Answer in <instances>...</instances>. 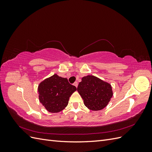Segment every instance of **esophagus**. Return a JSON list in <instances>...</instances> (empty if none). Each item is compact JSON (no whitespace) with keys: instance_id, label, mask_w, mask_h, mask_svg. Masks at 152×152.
Wrapping results in <instances>:
<instances>
[{"instance_id":"1","label":"esophagus","mask_w":152,"mask_h":152,"mask_svg":"<svg viewBox=\"0 0 152 152\" xmlns=\"http://www.w3.org/2000/svg\"><path fill=\"white\" fill-rule=\"evenodd\" d=\"M73 85H74L76 87H77V86H78V82H75L74 84H73Z\"/></svg>"}]
</instances>
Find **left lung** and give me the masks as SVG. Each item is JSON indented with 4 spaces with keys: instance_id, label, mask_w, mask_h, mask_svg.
I'll return each instance as SVG.
<instances>
[{
    "instance_id": "1",
    "label": "left lung",
    "mask_w": 152,
    "mask_h": 152,
    "mask_svg": "<svg viewBox=\"0 0 152 152\" xmlns=\"http://www.w3.org/2000/svg\"><path fill=\"white\" fill-rule=\"evenodd\" d=\"M77 91L86 107L94 111L104 108L113 96L111 85L93 75L82 78Z\"/></svg>"
}]
</instances>
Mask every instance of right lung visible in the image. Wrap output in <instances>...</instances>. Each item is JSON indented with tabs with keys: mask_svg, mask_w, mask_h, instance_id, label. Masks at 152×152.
I'll return each mask as SVG.
<instances>
[{
	"mask_svg": "<svg viewBox=\"0 0 152 152\" xmlns=\"http://www.w3.org/2000/svg\"><path fill=\"white\" fill-rule=\"evenodd\" d=\"M76 90L66 78L54 74L39 85L40 102L49 112H59L68 105L69 98Z\"/></svg>",
	"mask_w": 152,
	"mask_h": 152,
	"instance_id": "1",
	"label": "right lung"
}]
</instances>
